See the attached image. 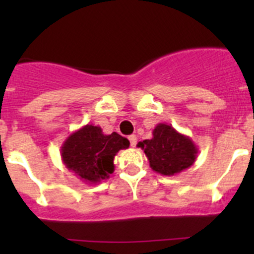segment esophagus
Segmentation results:
<instances>
[{
	"label": "esophagus",
	"mask_w": 254,
	"mask_h": 254,
	"mask_svg": "<svg viewBox=\"0 0 254 254\" xmlns=\"http://www.w3.org/2000/svg\"><path fill=\"white\" fill-rule=\"evenodd\" d=\"M129 141H130V145H131V147H135V146H136V142H137L136 136H135V135H130Z\"/></svg>",
	"instance_id": "esophagus-1"
}]
</instances>
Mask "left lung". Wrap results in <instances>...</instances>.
Returning a JSON list of instances; mask_svg holds the SVG:
<instances>
[{"label": "left lung", "instance_id": "1", "mask_svg": "<svg viewBox=\"0 0 254 254\" xmlns=\"http://www.w3.org/2000/svg\"><path fill=\"white\" fill-rule=\"evenodd\" d=\"M137 147L143 150L152 171L168 177L193 166L198 156L193 140L165 123L156 125L152 139L140 141Z\"/></svg>", "mask_w": 254, "mask_h": 254}]
</instances>
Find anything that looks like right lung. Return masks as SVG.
Wrapping results in <instances>:
<instances>
[{
	"label": "right lung",
	"mask_w": 254,
	"mask_h": 254,
	"mask_svg": "<svg viewBox=\"0 0 254 254\" xmlns=\"http://www.w3.org/2000/svg\"><path fill=\"white\" fill-rule=\"evenodd\" d=\"M129 145V140L117 132L106 135L101 127L87 124L64 141L61 160L82 182L97 184L114 172L115 155Z\"/></svg>",
	"instance_id": "1"
}]
</instances>
